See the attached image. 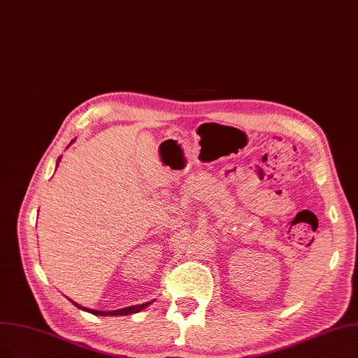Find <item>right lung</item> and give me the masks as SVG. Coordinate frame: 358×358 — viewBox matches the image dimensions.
<instances>
[{
	"label": "right lung",
	"instance_id": "1",
	"mask_svg": "<svg viewBox=\"0 0 358 358\" xmlns=\"http://www.w3.org/2000/svg\"><path fill=\"white\" fill-rule=\"evenodd\" d=\"M78 308H80V310H85V311H88V313H92V314H95V316H127V314H134V313H138V311H141L142 308H145V307H148L151 303H145V304H139V306H132V307H127V308H122V310H114V311H98V310H91V308H85V307H82V306H79V304H76L75 301H71Z\"/></svg>",
	"mask_w": 358,
	"mask_h": 358
}]
</instances>
